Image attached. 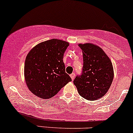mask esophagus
Wrapping results in <instances>:
<instances>
[{
    "label": "esophagus",
    "instance_id": "1",
    "mask_svg": "<svg viewBox=\"0 0 133 133\" xmlns=\"http://www.w3.org/2000/svg\"><path fill=\"white\" fill-rule=\"evenodd\" d=\"M70 76H71L72 80H74V79L75 77V73H72L70 75Z\"/></svg>",
    "mask_w": 133,
    "mask_h": 133
}]
</instances>
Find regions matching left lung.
<instances>
[{"label": "left lung", "instance_id": "8db88e82", "mask_svg": "<svg viewBox=\"0 0 133 133\" xmlns=\"http://www.w3.org/2000/svg\"><path fill=\"white\" fill-rule=\"evenodd\" d=\"M83 53L82 75L74 81L79 95L88 100L103 97L114 77L112 62L98 46L92 43L79 44Z\"/></svg>", "mask_w": 133, "mask_h": 133}]
</instances>
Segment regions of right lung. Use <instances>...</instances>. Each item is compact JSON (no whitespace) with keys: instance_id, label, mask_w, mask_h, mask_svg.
<instances>
[{"instance_id":"right-lung-1","label":"right lung","mask_w":133,"mask_h":133,"mask_svg":"<svg viewBox=\"0 0 133 133\" xmlns=\"http://www.w3.org/2000/svg\"><path fill=\"white\" fill-rule=\"evenodd\" d=\"M69 43L57 39L43 41L27 54L24 76L28 89L35 95L48 99L72 81L65 72L63 56Z\"/></svg>"}]
</instances>
